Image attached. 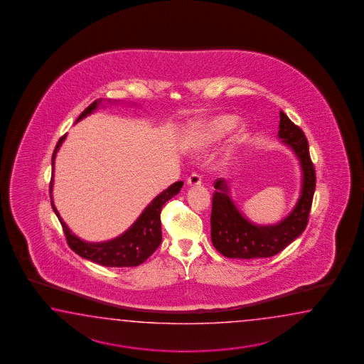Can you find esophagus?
Here are the masks:
<instances>
[{
	"label": "esophagus",
	"instance_id": "1",
	"mask_svg": "<svg viewBox=\"0 0 364 364\" xmlns=\"http://www.w3.org/2000/svg\"><path fill=\"white\" fill-rule=\"evenodd\" d=\"M187 185L188 186H200L201 177L196 173H193L188 178H187Z\"/></svg>",
	"mask_w": 364,
	"mask_h": 364
}]
</instances>
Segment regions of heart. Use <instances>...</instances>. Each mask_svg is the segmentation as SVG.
Returning <instances> with one entry per match:
<instances>
[{"label": "heart", "mask_w": 364, "mask_h": 364, "mask_svg": "<svg viewBox=\"0 0 364 364\" xmlns=\"http://www.w3.org/2000/svg\"><path fill=\"white\" fill-rule=\"evenodd\" d=\"M237 118L229 114L212 117L198 121L186 132L185 146L193 152H203L221 139L225 134L232 132ZM245 136V130H240L232 139V147L240 144Z\"/></svg>", "instance_id": "obj_1"}]
</instances>
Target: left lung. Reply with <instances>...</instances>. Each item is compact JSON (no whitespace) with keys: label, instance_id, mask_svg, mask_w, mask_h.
Instances as JSON below:
<instances>
[{"label":"left lung","instance_id":"1","mask_svg":"<svg viewBox=\"0 0 364 364\" xmlns=\"http://www.w3.org/2000/svg\"><path fill=\"white\" fill-rule=\"evenodd\" d=\"M279 139L296 156L301 171V193L290 210L277 224L259 225L240 212L230 196V186L224 178L216 179L212 199L210 240L221 255L230 259L271 257L296 240L309 223V209L316 186L309 141L302 130L279 112Z\"/></svg>","mask_w":364,"mask_h":364}]
</instances>
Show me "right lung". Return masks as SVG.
I'll return each mask as SVG.
<instances>
[{
  "label": "right lung",
  "mask_w": 364,
  "mask_h": 364,
  "mask_svg": "<svg viewBox=\"0 0 364 364\" xmlns=\"http://www.w3.org/2000/svg\"><path fill=\"white\" fill-rule=\"evenodd\" d=\"M101 101H102L101 99L93 101L92 104L85 109L80 116L77 117V122L82 121L85 117L92 114L95 110H97V108L100 107ZM108 102H116V101L108 100ZM65 139H66V135H63L61 139L58 140L53 156H52L50 204L61 223L70 248L74 252H77V255L85 257L87 260H91L93 263L104 265V267L124 268V267H136V265L144 263L161 243L160 213L163 210V207L166 201L171 200L173 196H176L181 191L183 182L178 181V182L169 186L166 190H164L163 193H159L155 199L151 201L144 210L140 213L136 221L121 235H118L113 240H105V242H85L70 230L69 226L60 216L58 210L55 208V201H53L55 156Z\"/></svg>",
  "instance_id": "1"
}]
</instances>
